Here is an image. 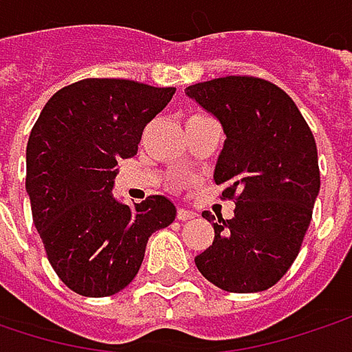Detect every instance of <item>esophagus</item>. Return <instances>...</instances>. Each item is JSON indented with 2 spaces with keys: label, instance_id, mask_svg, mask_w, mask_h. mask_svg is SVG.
<instances>
[{
  "label": "esophagus",
  "instance_id": "34e87169",
  "mask_svg": "<svg viewBox=\"0 0 352 352\" xmlns=\"http://www.w3.org/2000/svg\"><path fill=\"white\" fill-rule=\"evenodd\" d=\"M193 217H195V211L185 209V207H179V209H177V219H179V221H187V219Z\"/></svg>",
  "mask_w": 352,
  "mask_h": 352
}]
</instances>
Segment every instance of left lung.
Returning a JSON list of instances; mask_svg holds the SVG:
<instances>
[{
    "instance_id": "left-lung-1",
    "label": "left lung",
    "mask_w": 352,
    "mask_h": 352,
    "mask_svg": "<svg viewBox=\"0 0 352 352\" xmlns=\"http://www.w3.org/2000/svg\"><path fill=\"white\" fill-rule=\"evenodd\" d=\"M185 95L225 133L213 181L235 199V215L205 211L213 245L195 257L201 275L229 293L273 287L297 258L319 195L317 143L295 101L257 77H219Z\"/></svg>"
}]
</instances>
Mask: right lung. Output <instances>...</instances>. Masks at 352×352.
<instances>
[{
	"label": "right lung",
	"instance_id": "obj_1",
	"mask_svg": "<svg viewBox=\"0 0 352 352\" xmlns=\"http://www.w3.org/2000/svg\"><path fill=\"white\" fill-rule=\"evenodd\" d=\"M173 87L83 79L59 89L33 125L25 191L57 277L83 297H109L135 279L149 237L175 221L171 199L135 207L113 195L117 163L137 153L145 125Z\"/></svg>",
	"mask_w": 352,
	"mask_h": 352
}]
</instances>
